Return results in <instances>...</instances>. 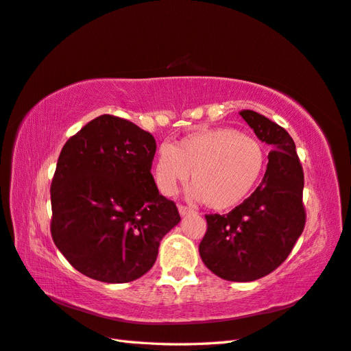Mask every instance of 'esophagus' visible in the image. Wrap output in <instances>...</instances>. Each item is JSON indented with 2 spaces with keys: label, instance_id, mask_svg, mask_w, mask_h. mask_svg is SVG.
Returning a JSON list of instances; mask_svg holds the SVG:
<instances>
[{
  "label": "esophagus",
  "instance_id": "34e87169",
  "mask_svg": "<svg viewBox=\"0 0 351 351\" xmlns=\"http://www.w3.org/2000/svg\"><path fill=\"white\" fill-rule=\"evenodd\" d=\"M178 212H180V215H182V216H188V215L193 213V210H192V208H189V207L183 206V204H178Z\"/></svg>",
  "mask_w": 351,
  "mask_h": 351
}]
</instances>
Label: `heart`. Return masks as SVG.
Here are the masks:
<instances>
[{
    "label": "heart",
    "mask_w": 351,
    "mask_h": 351,
    "mask_svg": "<svg viewBox=\"0 0 351 351\" xmlns=\"http://www.w3.org/2000/svg\"><path fill=\"white\" fill-rule=\"evenodd\" d=\"M266 168V150L255 136L231 128L197 130L162 147L153 176L165 195L188 182L193 195L212 210H228L243 202Z\"/></svg>",
    "instance_id": "1"
}]
</instances>
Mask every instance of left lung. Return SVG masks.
<instances>
[{
    "label": "left lung",
    "instance_id": "1",
    "mask_svg": "<svg viewBox=\"0 0 351 351\" xmlns=\"http://www.w3.org/2000/svg\"><path fill=\"white\" fill-rule=\"evenodd\" d=\"M239 114L274 150L263 182L251 197L227 215H206L199 255L219 278L249 282L281 266L305 228V177L295 144L284 128L251 110Z\"/></svg>",
    "mask_w": 351,
    "mask_h": 351
}]
</instances>
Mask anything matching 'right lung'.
Returning a JSON list of instances; mask_svg holds the SVG:
<instances>
[{"instance_id":"1","label":"right lung","mask_w":351,"mask_h":351,"mask_svg":"<svg viewBox=\"0 0 351 351\" xmlns=\"http://www.w3.org/2000/svg\"><path fill=\"white\" fill-rule=\"evenodd\" d=\"M150 132L100 115L67 139L51 183V234L72 266L96 281L130 282L149 271L180 222L152 176Z\"/></svg>"}]
</instances>
